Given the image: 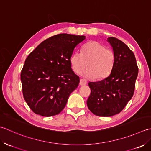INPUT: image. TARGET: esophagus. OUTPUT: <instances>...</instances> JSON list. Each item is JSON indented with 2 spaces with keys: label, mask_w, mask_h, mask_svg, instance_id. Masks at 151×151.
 I'll list each match as a JSON object with an SVG mask.
<instances>
[{
  "label": "esophagus",
  "mask_w": 151,
  "mask_h": 151,
  "mask_svg": "<svg viewBox=\"0 0 151 151\" xmlns=\"http://www.w3.org/2000/svg\"><path fill=\"white\" fill-rule=\"evenodd\" d=\"M87 84V81H86L85 79H80V81H79V85L81 86H83V85H85Z\"/></svg>",
  "instance_id": "obj_1"
}]
</instances>
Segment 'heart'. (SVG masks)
<instances>
[{"label": "heart", "mask_w": 151, "mask_h": 151, "mask_svg": "<svg viewBox=\"0 0 151 151\" xmlns=\"http://www.w3.org/2000/svg\"><path fill=\"white\" fill-rule=\"evenodd\" d=\"M73 71L79 73L88 66L84 75L98 80L107 78L114 66L115 54L113 50L96 41H90L83 45L81 53L75 51L70 57Z\"/></svg>", "instance_id": "1"}]
</instances>
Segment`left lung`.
<instances>
[{"label": "left lung", "mask_w": 151, "mask_h": 151, "mask_svg": "<svg viewBox=\"0 0 151 151\" xmlns=\"http://www.w3.org/2000/svg\"><path fill=\"white\" fill-rule=\"evenodd\" d=\"M113 47L115 63L110 75L98 82L88 83L91 94L87 104L95 115L111 116L124 108L133 96L138 75L135 55L120 40L107 39Z\"/></svg>", "instance_id": "1"}]
</instances>
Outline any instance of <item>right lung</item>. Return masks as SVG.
<instances>
[{"label":"right lung","instance_id":"right-lung-1","mask_svg":"<svg viewBox=\"0 0 151 151\" xmlns=\"http://www.w3.org/2000/svg\"><path fill=\"white\" fill-rule=\"evenodd\" d=\"M85 36L59 34L45 40L26 58L21 81L24 99L32 111L44 116L62 111L79 78L70 57Z\"/></svg>","mask_w":151,"mask_h":151}]
</instances>
